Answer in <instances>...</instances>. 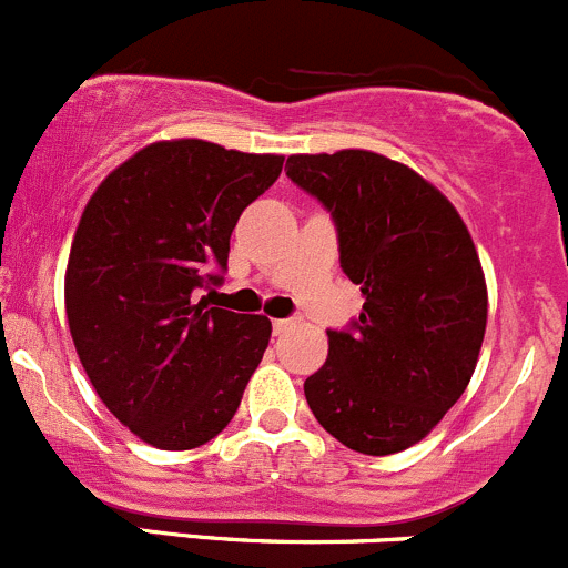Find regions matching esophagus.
<instances>
[{
	"label": "esophagus",
	"mask_w": 568,
	"mask_h": 568,
	"mask_svg": "<svg viewBox=\"0 0 568 568\" xmlns=\"http://www.w3.org/2000/svg\"><path fill=\"white\" fill-rule=\"evenodd\" d=\"M292 325H295V320L292 317H282V320H273V331H276V334H284V331H290Z\"/></svg>",
	"instance_id": "34e87169"
}]
</instances>
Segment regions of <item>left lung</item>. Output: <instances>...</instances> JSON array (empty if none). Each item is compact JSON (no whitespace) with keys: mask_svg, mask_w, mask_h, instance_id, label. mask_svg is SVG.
Listing matches in <instances>:
<instances>
[{"mask_svg":"<svg viewBox=\"0 0 568 568\" xmlns=\"http://www.w3.org/2000/svg\"><path fill=\"white\" fill-rule=\"evenodd\" d=\"M286 176L331 212L339 265L364 295L303 392L351 450L392 456L456 406L475 373L488 297L456 206L403 162L364 149L292 154Z\"/></svg>","mask_w":568,"mask_h":568,"instance_id":"8db88e82","label":"left lung"}]
</instances>
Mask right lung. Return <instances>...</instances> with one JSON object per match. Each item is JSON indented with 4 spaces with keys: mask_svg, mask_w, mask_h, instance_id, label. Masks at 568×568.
I'll use <instances>...</instances> for the list:
<instances>
[{
    "mask_svg": "<svg viewBox=\"0 0 568 568\" xmlns=\"http://www.w3.org/2000/svg\"><path fill=\"white\" fill-rule=\"evenodd\" d=\"M284 156L160 140L95 187L65 271L71 339L95 395L160 450L215 439L271 342V320L195 303Z\"/></svg>",
    "mask_w": 568,
    "mask_h": 568,
    "instance_id": "add662e5",
    "label": "right lung"
}]
</instances>
